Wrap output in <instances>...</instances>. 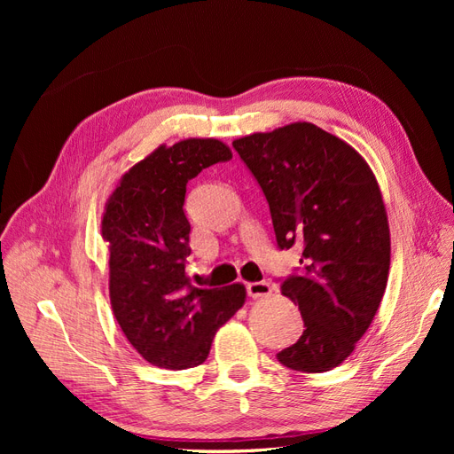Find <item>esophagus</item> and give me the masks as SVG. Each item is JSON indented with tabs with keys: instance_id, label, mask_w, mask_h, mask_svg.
I'll list each match as a JSON object with an SVG mask.
<instances>
[{
	"instance_id": "esophagus-1",
	"label": "esophagus",
	"mask_w": 454,
	"mask_h": 454,
	"mask_svg": "<svg viewBox=\"0 0 454 454\" xmlns=\"http://www.w3.org/2000/svg\"><path fill=\"white\" fill-rule=\"evenodd\" d=\"M246 292H248L250 297L257 299V297H267L272 292V287L269 282H250L246 284Z\"/></svg>"
}]
</instances>
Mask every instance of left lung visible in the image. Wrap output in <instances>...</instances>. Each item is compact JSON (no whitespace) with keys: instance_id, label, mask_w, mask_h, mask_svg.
Masks as SVG:
<instances>
[{"instance_id":"obj_1","label":"left lung","mask_w":454,"mask_h":454,"mask_svg":"<svg viewBox=\"0 0 454 454\" xmlns=\"http://www.w3.org/2000/svg\"><path fill=\"white\" fill-rule=\"evenodd\" d=\"M269 202L280 250L299 244L303 265L280 286L303 316L282 365L324 373L345 362L387 290L390 229L364 157L312 122H292L232 142Z\"/></svg>"}]
</instances>
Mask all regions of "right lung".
<instances>
[{
	"instance_id": "1",
	"label": "right lung",
	"mask_w": 454,
	"mask_h": 454,
	"mask_svg": "<svg viewBox=\"0 0 454 454\" xmlns=\"http://www.w3.org/2000/svg\"><path fill=\"white\" fill-rule=\"evenodd\" d=\"M229 159L231 149L215 138L159 145L121 177L106 202L112 309L136 352L157 367L200 365L217 329L246 301L242 284L202 290L185 274L187 182Z\"/></svg>"
}]
</instances>
